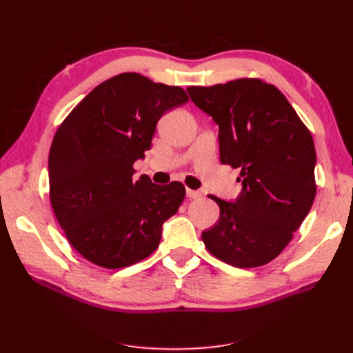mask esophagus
<instances>
[{
  "label": "esophagus",
  "instance_id": "obj_1",
  "mask_svg": "<svg viewBox=\"0 0 353 353\" xmlns=\"http://www.w3.org/2000/svg\"><path fill=\"white\" fill-rule=\"evenodd\" d=\"M200 196H201L200 191H197V190H190V188H187V197H188V199H199Z\"/></svg>",
  "mask_w": 353,
  "mask_h": 353
}]
</instances>
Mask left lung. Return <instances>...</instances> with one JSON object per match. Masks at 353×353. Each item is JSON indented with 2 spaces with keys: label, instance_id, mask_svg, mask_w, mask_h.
<instances>
[{
  "label": "left lung",
  "instance_id": "1",
  "mask_svg": "<svg viewBox=\"0 0 353 353\" xmlns=\"http://www.w3.org/2000/svg\"><path fill=\"white\" fill-rule=\"evenodd\" d=\"M187 91L219 126L221 163L241 170L236 200L210 196L221 213L201 240L213 256L237 268L268 263L312 208L316 154L311 132L281 91L261 79Z\"/></svg>",
  "mask_w": 353,
  "mask_h": 353
}]
</instances>
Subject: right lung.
<instances>
[{"mask_svg":"<svg viewBox=\"0 0 353 353\" xmlns=\"http://www.w3.org/2000/svg\"><path fill=\"white\" fill-rule=\"evenodd\" d=\"M187 101L183 88L121 73L95 87L60 125L48 156L50 200L85 259L116 270L156 250L185 188L135 179L132 165L150 148L160 117Z\"/></svg>","mask_w":353,"mask_h":353,"instance_id":"obj_1","label":"right lung"}]
</instances>
